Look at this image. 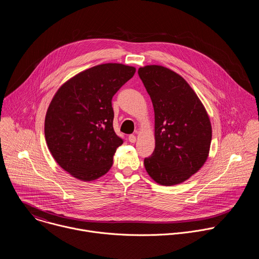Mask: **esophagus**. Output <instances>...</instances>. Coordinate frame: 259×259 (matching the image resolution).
<instances>
[{
  "label": "esophagus",
  "mask_w": 259,
  "mask_h": 259,
  "mask_svg": "<svg viewBox=\"0 0 259 259\" xmlns=\"http://www.w3.org/2000/svg\"><path fill=\"white\" fill-rule=\"evenodd\" d=\"M128 139H129V141H130L131 143H135V142H136V136H135V135H129Z\"/></svg>",
  "instance_id": "1"
}]
</instances>
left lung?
<instances>
[{
  "label": "left lung",
  "mask_w": 259,
  "mask_h": 259,
  "mask_svg": "<svg viewBox=\"0 0 259 259\" xmlns=\"http://www.w3.org/2000/svg\"><path fill=\"white\" fill-rule=\"evenodd\" d=\"M138 75L155 112V151L145 170L161 186H176L197 173L208 159L212 126L207 110L177 72L162 65L141 66Z\"/></svg>",
  "instance_id": "8db88e82"
}]
</instances>
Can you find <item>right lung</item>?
<instances>
[{"label":"right lung","mask_w":259,"mask_h":259,"mask_svg":"<svg viewBox=\"0 0 259 259\" xmlns=\"http://www.w3.org/2000/svg\"><path fill=\"white\" fill-rule=\"evenodd\" d=\"M122 63H102L64 82L45 117V138L56 163L68 174L88 182L113 166L123 140L116 134L112 98L135 73Z\"/></svg>","instance_id":"1"}]
</instances>
